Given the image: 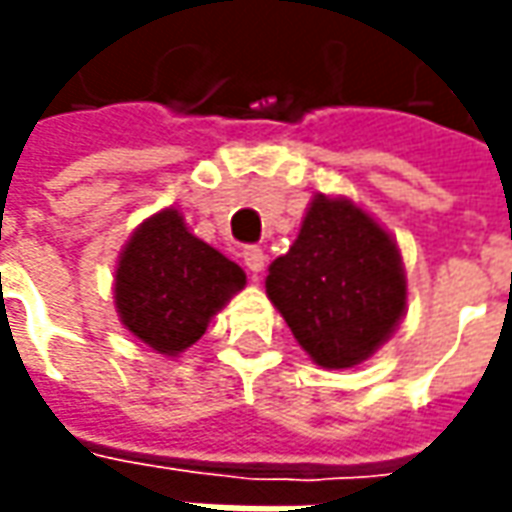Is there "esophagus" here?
<instances>
[{"mask_svg":"<svg viewBox=\"0 0 512 512\" xmlns=\"http://www.w3.org/2000/svg\"><path fill=\"white\" fill-rule=\"evenodd\" d=\"M242 262H245V267L250 273H262V270H265V250L256 245H247L245 250H242Z\"/></svg>","mask_w":512,"mask_h":512,"instance_id":"esophagus-1","label":"esophagus"}]
</instances>
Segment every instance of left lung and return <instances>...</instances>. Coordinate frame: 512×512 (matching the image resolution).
Returning a JSON list of instances; mask_svg holds the SVG:
<instances>
[{"label":"left lung","instance_id":"1","mask_svg":"<svg viewBox=\"0 0 512 512\" xmlns=\"http://www.w3.org/2000/svg\"><path fill=\"white\" fill-rule=\"evenodd\" d=\"M267 296L322 367L364 362L407 305L396 242L350 199L316 196L293 247L267 273Z\"/></svg>","mask_w":512,"mask_h":512}]
</instances>
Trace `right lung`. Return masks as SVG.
<instances>
[{"mask_svg":"<svg viewBox=\"0 0 512 512\" xmlns=\"http://www.w3.org/2000/svg\"><path fill=\"white\" fill-rule=\"evenodd\" d=\"M245 287V270L162 210L136 227L116 267V310L136 339L179 356L202 339L216 310Z\"/></svg>","mask_w":512,"mask_h":512,"instance_id":"right-lung-1","label":"right lung"}]
</instances>
